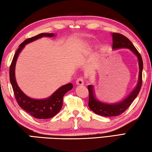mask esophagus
Listing matches in <instances>:
<instances>
[{
	"label": "esophagus",
	"instance_id": "34e87169",
	"mask_svg": "<svg viewBox=\"0 0 152 152\" xmlns=\"http://www.w3.org/2000/svg\"><path fill=\"white\" fill-rule=\"evenodd\" d=\"M76 83L77 85H83L84 84V79L82 77H80L78 79L76 80Z\"/></svg>",
	"mask_w": 152,
	"mask_h": 152
}]
</instances>
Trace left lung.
Wrapping results in <instances>:
<instances>
[{"label": "left lung", "mask_w": 152, "mask_h": 152, "mask_svg": "<svg viewBox=\"0 0 152 152\" xmlns=\"http://www.w3.org/2000/svg\"><path fill=\"white\" fill-rule=\"evenodd\" d=\"M113 50L117 49L127 48L130 50L137 57L139 69L138 82L135 89L131 92V94L125 99L123 101L115 102V103H107L104 102L98 99L95 95L94 91V86L88 85V90L89 92V101L88 107L92 111L97 115H101L103 117H114L118 116L127 110L140 91L141 84H142V70H143V60L140 53L138 52L137 49L135 48L131 41L120 33H113Z\"/></svg>", "instance_id": "1"}]
</instances>
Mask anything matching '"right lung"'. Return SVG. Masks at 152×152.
Segmentation results:
<instances>
[{"instance_id":"1","label":"right lung","mask_w":152,"mask_h":152,"mask_svg":"<svg viewBox=\"0 0 152 152\" xmlns=\"http://www.w3.org/2000/svg\"><path fill=\"white\" fill-rule=\"evenodd\" d=\"M55 36L53 33H40V34L29 38L20 43L19 49L12 59L10 66L9 76L10 81L13 90L14 94L18 104L21 109L25 110L30 115L36 119H46L54 117L60 112L63 104V97L67 92L72 89L73 85L72 83L67 84L59 88L53 92L50 96L43 99H33L27 96L18 86L15 78V66L20 51L28 43L39 39L43 37H53Z\"/></svg>"}]
</instances>
